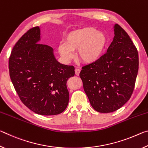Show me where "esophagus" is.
<instances>
[{"label":"esophagus","instance_id":"1","mask_svg":"<svg viewBox=\"0 0 148 148\" xmlns=\"http://www.w3.org/2000/svg\"><path fill=\"white\" fill-rule=\"evenodd\" d=\"M79 72H80V69H75V74H76V76H79Z\"/></svg>","mask_w":148,"mask_h":148}]
</instances>
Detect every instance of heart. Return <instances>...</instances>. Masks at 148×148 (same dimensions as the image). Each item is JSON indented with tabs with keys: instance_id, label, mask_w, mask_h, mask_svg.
Returning <instances> with one entry per match:
<instances>
[{
	"instance_id": "heart-1",
	"label": "heart",
	"mask_w": 148,
	"mask_h": 148,
	"mask_svg": "<svg viewBox=\"0 0 148 148\" xmlns=\"http://www.w3.org/2000/svg\"><path fill=\"white\" fill-rule=\"evenodd\" d=\"M107 36L103 32L93 27H86L72 31L65 36L64 44H61L58 51L65 59L73 57L72 51L78 49L77 57L84 63L97 61L103 53L107 44Z\"/></svg>"
}]
</instances>
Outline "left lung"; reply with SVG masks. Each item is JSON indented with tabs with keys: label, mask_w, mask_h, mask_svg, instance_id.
Wrapping results in <instances>:
<instances>
[{
	"label": "left lung",
	"mask_w": 148,
	"mask_h": 148,
	"mask_svg": "<svg viewBox=\"0 0 148 148\" xmlns=\"http://www.w3.org/2000/svg\"><path fill=\"white\" fill-rule=\"evenodd\" d=\"M114 34L106 53L79 73L91 105L101 113L113 112L129 101L138 71V53L129 34L118 24Z\"/></svg>",
	"instance_id": "obj_1"
}]
</instances>
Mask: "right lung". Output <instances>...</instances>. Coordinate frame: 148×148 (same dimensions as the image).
<instances>
[{"mask_svg": "<svg viewBox=\"0 0 148 148\" xmlns=\"http://www.w3.org/2000/svg\"><path fill=\"white\" fill-rule=\"evenodd\" d=\"M38 27L27 31L15 44L9 57L10 76L21 102L35 113H62L69 101L66 82L74 66L61 64L48 45L38 44Z\"/></svg>", "mask_w": 148, "mask_h": 148, "instance_id": "1", "label": "right lung"}]
</instances>
